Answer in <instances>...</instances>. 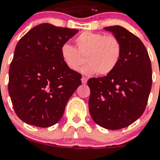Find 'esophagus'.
<instances>
[{
    "label": "esophagus",
    "instance_id": "34e87169",
    "mask_svg": "<svg viewBox=\"0 0 160 160\" xmlns=\"http://www.w3.org/2000/svg\"><path fill=\"white\" fill-rule=\"evenodd\" d=\"M81 81H82V84H84V85H85V84H86V83H87V78L84 77V76H83V77L81 78Z\"/></svg>",
    "mask_w": 160,
    "mask_h": 160
}]
</instances>
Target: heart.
<instances>
[{"label":"heart","instance_id":"b5f03b06","mask_svg":"<svg viewBox=\"0 0 160 160\" xmlns=\"http://www.w3.org/2000/svg\"><path fill=\"white\" fill-rule=\"evenodd\" d=\"M75 42L77 50L70 44L62 45L61 58L69 69L77 70L85 63V57L88 64L81 68L85 75H108L115 69L121 57V44L114 36L85 31L76 37Z\"/></svg>","mask_w":160,"mask_h":160}]
</instances>
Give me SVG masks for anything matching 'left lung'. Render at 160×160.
<instances>
[{"instance_id": "8db88e82", "label": "left lung", "mask_w": 160, "mask_h": 160, "mask_svg": "<svg viewBox=\"0 0 160 160\" xmlns=\"http://www.w3.org/2000/svg\"><path fill=\"white\" fill-rule=\"evenodd\" d=\"M122 47L118 65L106 76L90 78L89 109L93 120L107 129H120L144 113L152 85L149 54L136 36L120 26L105 27Z\"/></svg>"}]
</instances>
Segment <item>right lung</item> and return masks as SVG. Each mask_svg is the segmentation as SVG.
Returning <instances> with one entry per match:
<instances>
[{
    "instance_id": "1",
    "label": "right lung",
    "mask_w": 160,
    "mask_h": 160,
    "mask_svg": "<svg viewBox=\"0 0 160 160\" xmlns=\"http://www.w3.org/2000/svg\"><path fill=\"white\" fill-rule=\"evenodd\" d=\"M78 30L44 23L19 41L9 70L8 91L17 116L34 126L59 122L81 75L63 62L60 48Z\"/></svg>"
}]
</instances>
